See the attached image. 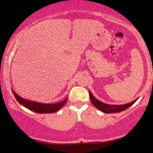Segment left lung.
Masks as SVG:
<instances>
[{"mask_svg":"<svg viewBox=\"0 0 153 153\" xmlns=\"http://www.w3.org/2000/svg\"><path fill=\"white\" fill-rule=\"evenodd\" d=\"M89 95H90V99H91V101L94 106H95L97 109H99L101 111L104 113H106V114H111V113H118L123 111L127 108L132 105V104L134 103V102L137 101V100H134L133 102H129V103L125 104H121V105H114V104H105L104 102H100V100L94 97L93 94L91 91H89Z\"/></svg>","mask_w":153,"mask_h":153,"instance_id":"left-lung-1","label":"left lung"}]
</instances>
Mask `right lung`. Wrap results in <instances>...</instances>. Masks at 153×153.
I'll use <instances>...</instances> for the list:
<instances>
[{"mask_svg":"<svg viewBox=\"0 0 153 153\" xmlns=\"http://www.w3.org/2000/svg\"><path fill=\"white\" fill-rule=\"evenodd\" d=\"M12 91L19 103L24 106V107L28 108V109L32 111L39 113V114H51V113L58 111L64 106V104L66 103L67 100L68 99V97H67L63 101L54 104L40 103V102L30 101V100L22 98L19 95H18L12 89Z\"/></svg>","mask_w":153,"mask_h":153,"instance_id":"1","label":"right lung"}]
</instances>
